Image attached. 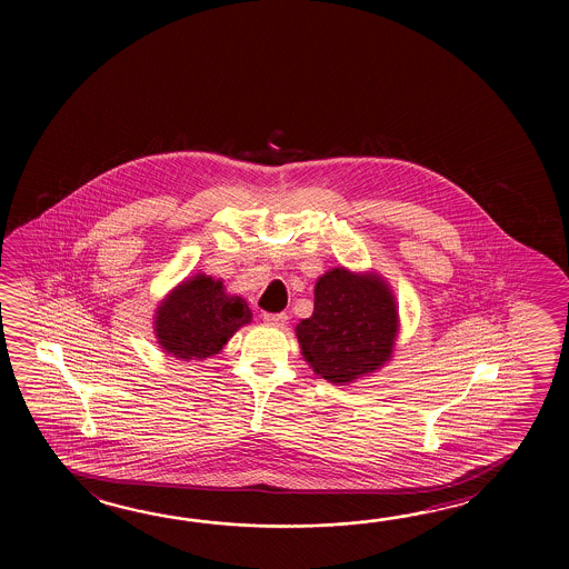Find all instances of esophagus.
Returning a JSON list of instances; mask_svg holds the SVG:
<instances>
[{
  "label": "esophagus",
  "instance_id": "1",
  "mask_svg": "<svg viewBox=\"0 0 569 569\" xmlns=\"http://www.w3.org/2000/svg\"><path fill=\"white\" fill-rule=\"evenodd\" d=\"M262 319L267 321L268 326L282 327L287 323V313H264Z\"/></svg>",
  "mask_w": 569,
  "mask_h": 569
}]
</instances>
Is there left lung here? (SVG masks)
<instances>
[{"mask_svg":"<svg viewBox=\"0 0 569 569\" xmlns=\"http://www.w3.org/2000/svg\"><path fill=\"white\" fill-rule=\"evenodd\" d=\"M295 331L315 375L343 387L392 358L399 309L382 277L333 268L317 280L313 315Z\"/></svg>","mask_w":569,"mask_h":569,"instance_id":"8db88e82","label":"left lung"}]
</instances>
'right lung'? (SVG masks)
<instances>
[{"label":"right lung","mask_w":569,"mask_h":569,"mask_svg":"<svg viewBox=\"0 0 569 569\" xmlns=\"http://www.w3.org/2000/svg\"><path fill=\"white\" fill-rule=\"evenodd\" d=\"M252 321L248 302L228 295L221 280L197 274L158 305L154 333L160 348L179 360H206L230 341L242 326Z\"/></svg>","instance_id":"obj_1"}]
</instances>
